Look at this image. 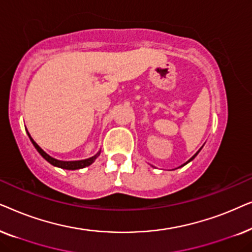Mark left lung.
Returning <instances> with one entry per match:
<instances>
[{
    "instance_id": "obj_1",
    "label": "left lung",
    "mask_w": 252,
    "mask_h": 252,
    "mask_svg": "<svg viewBox=\"0 0 252 252\" xmlns=\"http://www.w3.org/2000/svg\"><path fill=\"white\" fill-rule=\"evenodd\" d=\"M202 148H203V147H202ZM202 148H201V149H199V150L197 151V153H196V154L194 155V156H192V157L190 158V159H189L188 161H186V163H185V164H182V165H181V166H179V167H182V166H185V165H186V164H188V163H189V161H191L192 159H194V158H195V157H196V156H197V155H198V153H199V151H201V150H202ZM179 167H178V168H179Z\"/></svg>"
}]
</instances>
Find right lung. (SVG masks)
<instances>
[{
    "label": "right lung",
    "instance_id": "1",
    "mask_svg": "<svg viewBox=\"0 0 252 252\" xmlns=\"http://www.w3.org/2000/svg\"><path fill=\"white\" fill-rule=\"evenodd\" d=\"M27 134H29L30 140L32 141L33 146L35 147V149L37 150V153H39L41 156H42L44 159L48 161V163H50L51 165H54V166H56V167L64 168V170H79V168L87 167V166H89V165H92L93 163H94L96 158L99 156V154H101V151H98L97 154L94 155V156H93V157L87 158V159H81V160H60V159H56V158L49 156V155H48L46 151H43L39 146H37V143L32 139V136L30 135L29 132H27Z\"/></svg>",
    "mask_w": 252,
    "mask_h": 252
}]
</instances>
